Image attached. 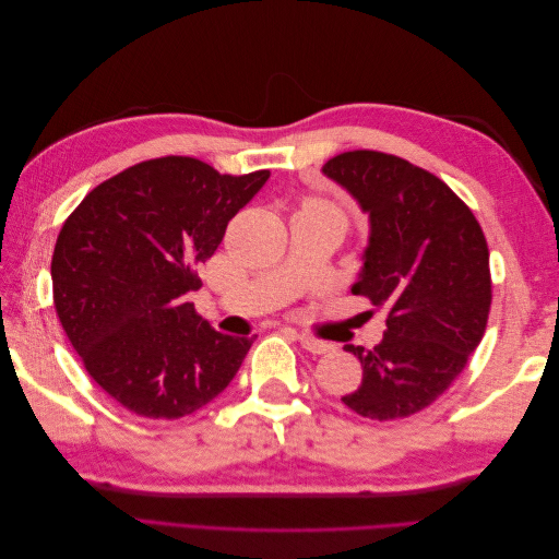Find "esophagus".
Returning a JSON list of instances; mask_svg holds the SVG:
<instances>
[{
    "mask_svg": "<svg viewBox=\"0 0 559 559\" xmlns=\"http://www.w3.org/2000/svg\"><path fill=\"white\" fill-rule=\"evenodd\" d=\"M298 341H300V345H302V347H306V349H308V352H312V354H329V352H333V349H335V345H333V343L319 341V337L308 335V333H300V335H298Z\"/></svg>",
    "mask_w": 559,
    "mask_h": 559,
    "instance_id": "obj_1",
    "label": "esophagus"
}]
</instances>
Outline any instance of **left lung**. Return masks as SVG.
I'll list each match as a JSON object with an SVG mask.
<instances>
[{
    "label": "left lung",
    "instance_id": "1",
    "mask_svg": "<svg viewBox=\"0 0 559 559\" xmlns=\"http://www.w3.org/2000/svg\"><path fill=\"white\" fill-rule=\"evenodd\" d=\"M324 175L370 216L352 292L386 310L380 345H345L364 380L343 403L368 419L411 417L448 392L483 341L492 306L485 233L445 181L394 154L345 151Z\"/></svg>",
    "mask_w": 559,
    "mask_h": 559
}]
</instances>
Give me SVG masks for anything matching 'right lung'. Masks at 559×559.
Segmentation results:
<instances>
[{
  "mask_svg": "<svg viewBox=\"0 0 559 559\" xmlns=\"http://www.w3.org/2000/svg\"><path fill=\"white\" fill-rule=\"evenodd\" d=\"M270 170L222 175L191 156L142 160L67 216L50 261L60 324L88 376L130 413L179 419L216 399L253 337L224 335L186 294Z\"/></svg>",
  "mask_w": 559,
  "mask_h": 559,
  "instance_id": "obj_1",
  "label": "right lung"
}]
</instances>
